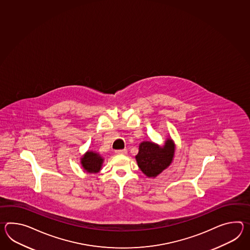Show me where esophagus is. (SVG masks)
I'll use <instances>...</instances> for the list:
<instances>
[{
	"instance_id": "obj_1",
	"label": "esophagus",
	"mask_w": 250,
	"mask_h": 250,
	"mask_svg": "<svg viewBox=\"0 0 250 250\" xmlns=\"http://www.w3.org/2000/svg\"><path fill=\"white\" fill-rule=\"evenodd\" d=\"M116 152V154L117 155H125V154H126L127 153V150H117L115 151Z\"/></svg>"
}]
</instances>
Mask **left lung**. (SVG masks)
I'll return each instance as SVG.
<instances>
[{
    "instance_id": "1",
    "label": "left lung",
    "mask_w": 250,
    "mask_h": 250,
    "mask_svg": "<svg viewBox=\"0 0 250 250\" xmlns=\"http://www.w3.org/2000/svg\"><path fill=\"white\" fill-rule=\"evenodd\" d=\"M176 145L171 137H167L163 145L151 141H144L139 145V152L135 156L140 169L148 178L159 176L172 163Z\"/></svg>"
}]
</instances>
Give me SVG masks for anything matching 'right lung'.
I'll use <instances>...</instances> for the list:
<instances>
[{
	"mask_svg": "<svg viewBox=\"0 0 250 250\" xmlns=\"http://www.w3.org/2000/svg\"><path fill=\"white\" fill-rule=\"evenodd\" d=\"M103 162V157L93 150H87L81 158L82 167L86 172L89 174L100 172Z\"/></svg>",
	"mask_w": 250,
	"mask_h": 250,
	"instance_id": "1",
	"label": "right lung"
}]
</instances>
